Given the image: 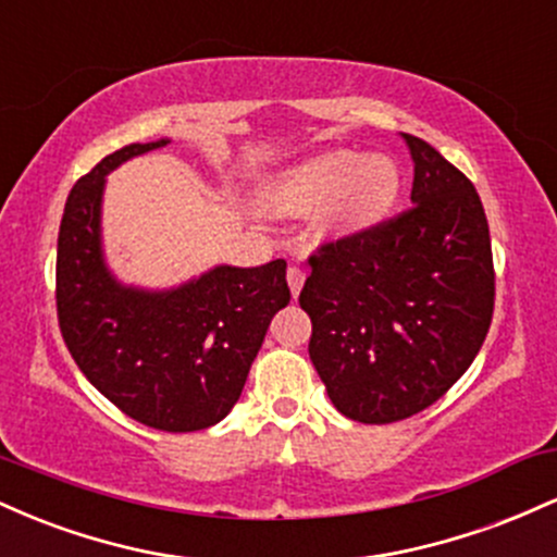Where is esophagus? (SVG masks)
I'll use <instances>...</instances> for the list:
<instances>
[{
  "mask_svg": "<svg viewBox=\"0 0 557 557\" xmlns=\"http://www.w3.org/2000/svg\"><path fill=\"white\" fill-rule=\"evenodd\" d=\"M304 280H306L304 267H287V285H290L293 296H298L300 287H304Z\"/></svg>",
  "mask_w": 557,
  "mask_h": 557,
  "instance_id": "1",
  "label": "esophagus"
}]
</instances>
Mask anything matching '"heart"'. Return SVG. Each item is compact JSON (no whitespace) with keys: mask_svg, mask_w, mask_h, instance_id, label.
Segmentation results:
<instances>
[{"mask_svg":"<svg viewBox=\"0 0 557 557\" xmlns=\"http://www.w3.org/2000/svg\"><path fill=\"white\" fill-rule=\"evenodd\" d=\"M398 194L400 170L393 159L335 149L287 170L267 198L280 214H311L327 207V220L337 230H363L393 209Z\"/></svg>","mask_w":557,"mask_h":557,"instance_id":"obj_1","label":"heart"}]
</instances>
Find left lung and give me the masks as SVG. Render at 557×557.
Masks as SVG:
<instances>
[{
    "label": "left lung",
    "mask_w": 557,
    "mask_h": 557,
    "mask_svg": "<svg viewBox=\"0 0 557 557\" xmlns=\"http://www.w3.org/2000/svg\"><path fill=\"white\" fill-rule=\"evenodd\" d=\"M411 207L309 257L298 304L332 406L361 424L430 408L476 359L495 311L490 225L476 188L426 140L403 133Z\"/></svg>",
    "instance_id": "8db88e82"
}]
</instances>
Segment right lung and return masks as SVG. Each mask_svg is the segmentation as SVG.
Masks as SVG:
<instances>
[{
  "label": "right lung",
  "instance_id": "add662e5",
  "mask_svg": "<svg viewBox=\"0 0 557 557\" xmlns=\"http://www.w3.org/2000/svg\"><path fill=\"white\" fill-rule=\"evenodd\" d=\"M164 144L125 146L73 185L57 238V322L86 380L125 417L151 430L196 432L238 403L290 287L283 259L251 270L216 267L170 293L114 283L99 248L104 175Z\"/></svg>",
  "mask_w": 557,
  "mask_h": 557
}]
</instances>
